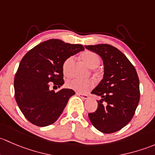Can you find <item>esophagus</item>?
<instances>
[{
	"mask_svg": "<svg viewBox=\"0 0 155 155\" xmlns=\"http://www.w3.org/2000/svg\"><path fill=\"white\" fill-rule=\"evenodd\" d=\"M77 95H78L79 97H81V98H83V99H88L89 98V95H87V94H83V93H78L77 92Z\"/></svg>",
	"mask_w": 155,
	"mask_h": 155,
	"instance_id": "34e87169",
	"label": "esophagus"
}]
</instances>
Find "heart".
Segmentation results:
<instances>
[{
    "label": "heart",
    "instance_id": "obj_1",
    "mask_svg": "<svg viewBox=\"0 0 155 155\" xmlns=\"http://www.w3.org/2000/svg\"><path fill=\"white\" fill-rule=\"evenodd\" d=\"M81 59L83 63L86 65L88 68L91 69L98 67L101 63V59L99 56L95 52L90 51H87L81 54ZM74 63V57H69L64 61L63 64V71L65 75H69L70 71H71V68ZM94 83L92 80H86V81H81V80L72 79L67 80L66 82V87L68 89H73L78 92L84 93V92H87L89 89L93 87Z\"/></svg>",
    "mask_w": 155,
    "mask_h": 155
}]
</instances>
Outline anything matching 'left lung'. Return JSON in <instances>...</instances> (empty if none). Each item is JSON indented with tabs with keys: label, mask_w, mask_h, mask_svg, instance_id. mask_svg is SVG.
I'll use <instances>...</instances> for the list:
<instances>
[{
	"label": "left lung",
	"mask_w": 155,
	"mask_h": 155,
	"mask_svg": "<svg viewBox=\"0 0 155 155\" xmlns=\"http://www.w3.org/2000/svg\"><path fill=\"white\" fill-rule=\"evenodd\" d=\"M101 57L103 79L91 93L101 97L98 108L88 116L99 131L111 134L130 122L140 101V81L134 66L119 49L110 45L85 46ZM106 102V105L102 104Z\"/></svg>",
	"instance_id": "left-lung-1"
}]
</instances>
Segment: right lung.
Returning <instances> with one entry per match:
<instances>
[{"label":"right lung","mask_w":155,"mask_h":155,"mask_svg":"<svg viewBox=\"0 0 155 155\" xmlns=\"http://www.w3.org/2000/svg\"><path fill=\"white\" fill-rule=\"evenodd\" d=\"M84 50L81 45L49 39L35 46L21 60L14 79L15 98L29 122L39 127L55 122L75 94L71 89L50 90V82L63 85V64L71 56Z\"/></svg>","instance_id":"1"}]
</instances>
